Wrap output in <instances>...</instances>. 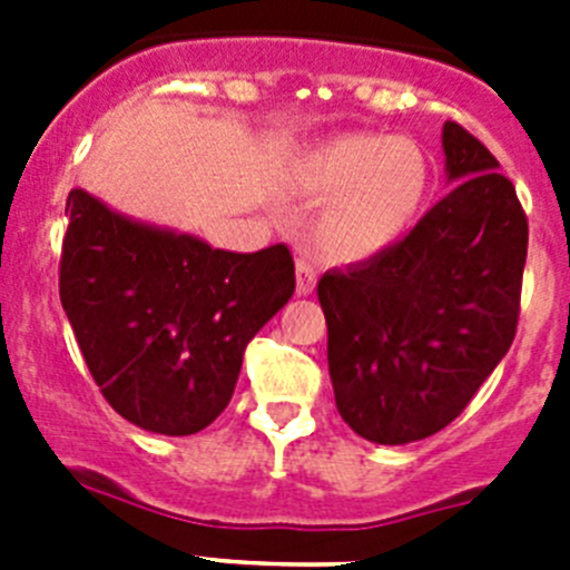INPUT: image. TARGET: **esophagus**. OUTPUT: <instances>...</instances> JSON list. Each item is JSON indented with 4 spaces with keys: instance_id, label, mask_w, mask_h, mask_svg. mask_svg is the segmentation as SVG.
<instances>
[{
    "instance_id": "obj_1",
    "label": "esophagus",
    "mask_w": 570,
    "mask_h": 570,
    "mask_svg": "<svg viewBox=\"0 0 570 570\" xmlns=\"http://www.w3.org/2000/svg\"><path fill=\"white\" fill-rule=\"evenodd\" d=\"M314 288H316L314 265H311L308 256H299V259H296V294L308 296L314 294Z\"/></svg>"
}]
</instances>
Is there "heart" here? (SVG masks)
Segmentation results:
<instances>
[{"label": "heart", "instance_id": "obj_1", "mask_svg": "<svg viewBox=\"0 0 570 570\" xmlns=\"http://www.w3.org/2000/svg\"><path fill=\"white\" fill-rule=\"evenodd\" d=\"M291 183L325 196L314 223L316 248L328 259L354 262L394 245L425 203V154L407 139L345 134L302 150Z\"/></svg>", "mask_w": 570, "mask_h": 570}]
</instances>
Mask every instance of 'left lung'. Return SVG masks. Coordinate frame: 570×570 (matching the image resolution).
Listing matches in <instances>:
<instances>
[{
	"label": "left lung",
	"instance_id": "left-lung-1",
	"mask_svg": "<svg viewBox=\"0 0 570 570\" xmlns=\"http://www.w3.org/2000/svg\"><path fill=\"white\" fill-rule=\"evenodd\" d=\"M454 188L405 239L316 285L336 407L356 434L405 445L465 411L520 320L528 216L497 156L442 128Z\"/></svg>",
	"mask_w": 570,
	"mask_h": 570
}]
</instances>
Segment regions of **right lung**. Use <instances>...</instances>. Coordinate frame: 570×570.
I'll return each instance as SVG.
<instances>
[{
  "label": "right lung",
  "mask_w": 570,
  "mask_h": 570,
  "mask_svg": "<svg viewBox=\"0 0 570 570\" xmlns=\"http://www.w3.org/2000/svg\"><path fill=\"white\" fill-rule=\"evenodd\" d=\"M65 214L59 299L105 400L154 434L208 428L234 396L248 342L294 294L288 245L210 248L82 188Z\"/></svg>",
  "instance_id": "right-lung-1"
}]
</instances>
